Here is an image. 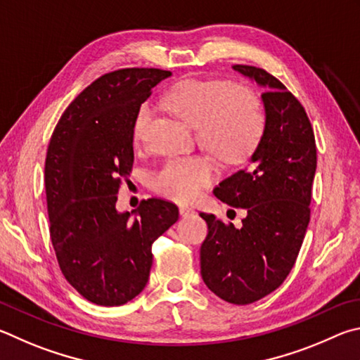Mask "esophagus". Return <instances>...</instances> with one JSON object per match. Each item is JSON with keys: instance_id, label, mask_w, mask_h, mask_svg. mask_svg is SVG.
I'll return each mask as SVG.
<instances>
[{"instance_id": "esophagus-1", "label": "esophagus", "mask_w": 360, "mask_h": 360, "mask_svg": "<svg viewBox=\"0 0 360 360\" xmlns=\"http://www.w3.org/2000/svg\"><path fill=\"white\" fill-rule=\"evenodd\" d=\"M193 213H194V210L191 209V207L180 205V215H181V217H191Z\"/></svg>"}]
</instances>
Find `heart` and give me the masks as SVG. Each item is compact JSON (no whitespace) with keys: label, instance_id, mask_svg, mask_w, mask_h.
Returning <instances> with one entry per match:
<instances>
[{"label":"heart","instance_id":"heart-1","mask_svg":"<svg viewBox=\"0 0 360 360\" xmlns=\"http://www.w3.org/2000/svg\"><path fill=\"white\" fill-rule=\"evenodd\" d=\"M162 104L199 132L200 143L229 164L247 160L264 132V109L255 91L229 80H185L164 93ZM143 103L132 120V141L141 143L153 118ZM217 176L210 158H170L151 175V188L175 202H191Z\"/></svg>","mask_w":360,"mask_h":360}]
</instances>
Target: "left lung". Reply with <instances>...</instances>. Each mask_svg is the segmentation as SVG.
I'll return each instance as SVG.
<instances>
[{"label": "left lung", "mask_w": 360, "mask_h": 360, "mask_svg": "<svg viewBox=\"0 0 360 360\" xmlns=\"http://www.w3.org/2000/svg\"><path fill=\"white\" fill-rule=\"evenodd\" d=\"M264 86L266 128L250 166L224 179L213 193L247 210L242 228L213 213L200 247V275L213 294L248 305L274 292L291 272L310 223L316 141L304 105L266 69L236 65Z\"/></svg>", "instance_id": "left-lung-1"}]
</instances>
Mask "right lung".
Wrapping results in <instances>:
<instances>
[{"label": "right lung", "instance_id": "1", "mask_svg": "<svg viewBox=\"0 0 360 360\" xmlns=\"http://www.w3.org/2000/svg\"><path fill=\"white\" fill-rule=\"evenodd\" d=\"M169 75L156 68L101 75L68 105L50 137L44 172L50 238L61 274L91 304L120 307L141 294L151 245L179 219V207L160 198L142 200L136 218L115 209L134 162L132 120Z\"/></svg>", "mask_w": 360, "mask_h": 360}]
</instances>
